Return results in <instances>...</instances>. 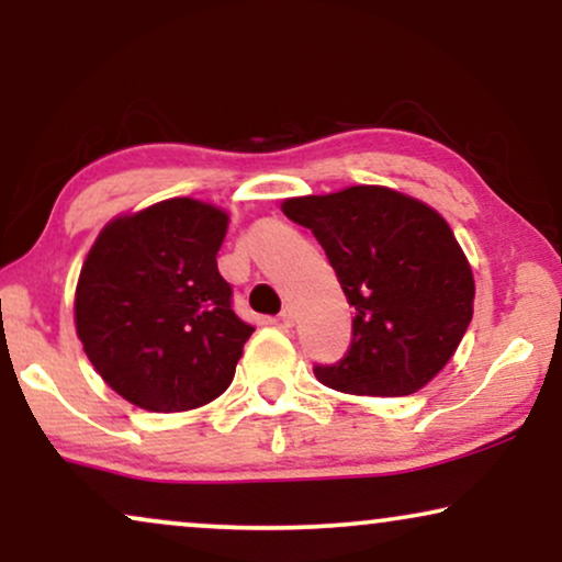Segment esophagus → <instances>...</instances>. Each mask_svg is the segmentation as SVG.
I'll return each instance as SVG.
<instances>
[{
    "label": "esophagus",
    "mask_w": 562,
    "mask_h": 562,
    "mask_svg": "<svg viewBox=\"0 0 562 562\" xmlns=\"http://www.w3.org/2000/svg\"><path fill=\"white\" fill-rule=\"evenodd\" d=\"M279 322L283 327H291L296 322V312H294V306H286V310H283L281 314H279Z\"/></svg>",
    "instance_id": "esophagus-1"
}]
</instances>
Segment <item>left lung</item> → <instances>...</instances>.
I'll use <instances>...</instances> for the list:
<instances>
[{
	"instance_id": "obj_1",
	"label": "left lung",
	"mask_w": 562,
	"mask_h": 562,
	"mask_svg": "<svg viewBox=\"0 0 562 562\" xmlns=\"http://www.w3.org/2000/svg\"><path fill=\"white\" fill-rule=\"evenodd\" d=\"M325 248L356 306L352 342L325 386L356 396H409L448 366L473 317L475 283L448 222L386 187H348L281 204Z\"/></svg>"
}]
</instances>
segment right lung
<instances>
[{
    "label": "right lung",
    "mask_w": 562,
    "mask_h": 562,
    "mask_svg": "<svg viewBox=\"0 0 562 562\" xmlns=\"http://www.w3.org/2000/svg\"><path fill=\"white\" fill-rule=\"evenodd\" d=\"M227 212L179 196L112 220L76 283V335L106 386L148 412H187L233 383L252 327L233 312L217 250Z\"/></svg>",
    "instance_id": "obj_1"
}]
</instances>
